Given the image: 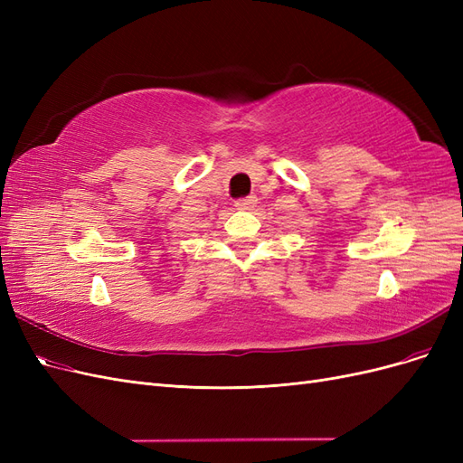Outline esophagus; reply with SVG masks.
Here are the masks:
<instances>
[{"label": "esophagus", "mask_w": 463, "mask_h": 463, "mask_svg": "<svg viewBox=\"0 0 463 463\" xmlns=\"http://www.w3.org/2000/svg\"><path fill=\"white\" fill-rule=\"evenodd\" d=\"M255 204H257V197H255V194H249V197L237 201V203H235V208H237V210H250Z\"/></svg>", "instance_id": "esophagus-1"}]
</instances>
